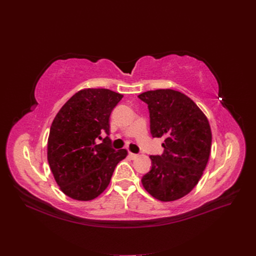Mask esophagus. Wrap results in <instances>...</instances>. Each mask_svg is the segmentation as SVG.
<instances>
[{"label": "esophagus", "mask_w": 256, "mask_h": 256, "mask_svg": "<svg viewBox=\"0 0 256 256\" xmlns=\"http://www.w3.org/2000/svg\"><path fill=\"white\" fill-rule=\"evenodd\" d=\"M128 156L134 160V158H136L138 156V154H132V152H128Z\"/></svg>", "instance_id": "1"}]
</instances>
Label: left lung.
Returning a JSON list of instances; mask_svg holds the SVG:
<instances>
[{
	"label": "left lung",
	"instance_id": "1",
	"mask_svg": "<svg viewBox=\"0 0 256 256\" xmlns=\"http://www.w3.org/2000/svg\"><path fill=\"white\" fill-rule=\"evenodd\" d=\"M138 98L148 108L152 136L165 138L163 154L150 156L152 168L142 184L160 201L180 199L193 190L208 164L212 145L208 118L180 91L150 90Z\"/></svg>",
	"mask_w": 256,
	"mask_h": 256
}]
</instances>
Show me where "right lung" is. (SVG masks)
Wrapping results in <instances>:
<instances>
[{"mask_svg": "<svg viewBox=\"0 0 256 256\" xmlns=\"http://www.w3.org/2000/svg\"><path fill=\"white\" fill-rule=\"evenodd\" d=\"M122 98L109 89L80 90L54 119L48 160L60 189L70 198H96L110 184L116 165L126 156V150H115L109 138V118ZM102 132L107 135L104 140Z\"/></svg>", "mask_w": 256, "mask_h": 256, "instance_id": "1", "label": "right lung"}]
</instances>
